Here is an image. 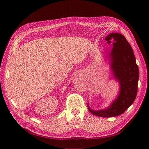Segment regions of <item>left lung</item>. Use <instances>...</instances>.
Listing matches in <instances>:
<instances>
[{
	"label": "left lung",
	"mask_w": 149,
	"mask_h": 149,
	"mask_svg": "<svg viewBox=\"0 0 149 149\" xmlns=\"http://www.w3.org/2000/svg\"><path fill=\"white\" fill-rule=\"evenodd\" d=\"M109 44L113 42L110 53V67L113 77L119 82L120 92L117 98L107 109L88 110L101 117H116L122 114L134 101L139 78V68L133 49L126 38L121 33H111L105 38Z\"/></svg>",
	"instance_id": "obj_1"
}]
</instances>
